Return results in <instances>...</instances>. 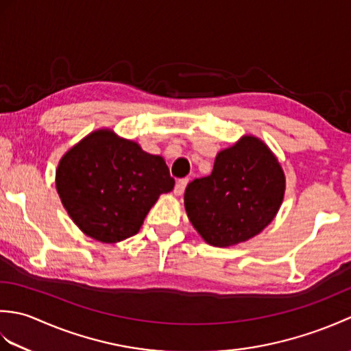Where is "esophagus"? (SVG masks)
Returning <instances> with one entry per match:
<instances>
[{
  "instance_id": "1",
  "label": "esophagus",
  "mask_w": 351,
  "mask_h": 351,
  "mask_svg": "<svg viewBox=\"0 0 351 351\" xmlns=\"http://www.w3.org/2000/svg\"><path fill=\"white\" fill-rule=\"evenodd\" d=\"M187 182H189V180H180V181L176 182L175 190H173V193H175L176 196H181V195H182L185 187H187Z\"/></svg>"
}]
</instances>
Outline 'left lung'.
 <instances>
[{
  "instance_id": "obj_1",
  "label": "left lung",
  "mask_w": 351,
  "mask_h": 351,
  "mask_svg": "<svg viewBox=\"0 0 351 351\" xmlns=\"http://www.w3.org/2000/svg\"><path fill=\"white\" fill-rule=\"evenodd\" d=\"M285 175L264 141L244 136L215 156L210 176L185 189L191 225L215 247H229L258 235L278 214Z\"/></svg>"
}]
</instances>
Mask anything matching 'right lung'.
Masks as SVG:
<instances>
[{
	"label": "right lung",
	"instance_id": "right-lung-1",
	"mask_svg": "<svg viewBox=\"0 0 351 351\" xmlns=\"http://www.w3.org/2000/svg\"><path fill=\"white\" fill-rule=\"evenodd\" d=\"M56 187L86 235L117 243L138 232L160 195L173 190L175 180L162 156L111 130H98L63 155Z\"/></svg>",
	"mask_w": 351,
	"mask_h": 351
}]
</instances>
